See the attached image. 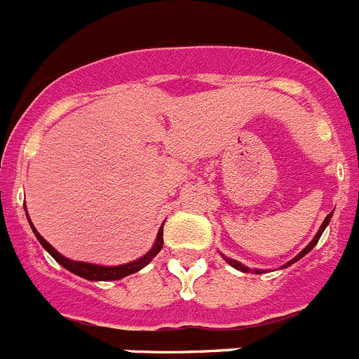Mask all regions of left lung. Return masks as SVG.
I'll return each mask as SVG.
<instances>
[{"mask_svg": "<svg viewBox=\"0 0 359 359\" xmlns=\"http://www.w3.org/2000/svg\"><path fill=\"white\" fill-rule=\"evenodd\" d=\"M330 217H332V212H330L329 216H327L325 219H323V223H321V226H320V231H318V232H316V236H314V238H312L311 243H309L307 247H305V249H303L302 252L298 254V256H296V258H292V259H290V262L285 263V265H283V267H281V269H287V267H290V265H292V263L299 262V259H302L303 256H305V254H309V252H311L312 249H314V247H316V243H318V241H320L321 234H323V231H325L327 225H329V223H330ZM219 254H222V252H219ZM222 258L225 259V262L229 263V265H231V267H234L236 271H241V272H254V274H263V272H267V271H262V269H250V267H247V265H243V263H240V262H236V259L226 258L225 254H222Z\"/></svg>", "mask_w": 359, "mask_h": 359, "instance_id": "8db88e82", "label": "left lung"}]
</instances>
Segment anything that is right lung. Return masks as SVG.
Returning <instances> with one entry per match:
<instances>
[{"instance_id": "right-lung-1", "label": "right lung", "mask_w": 359, "mask_h": 359, "mask_svg": "<svg viewBox=\"0 0 359 359\" xmlns=\"http://www.w3.org/2000/svg\"><path fill=\"white\" fill-rule=\"evenodd\" d=\"M25 212H27V209H25ZM27 219H29L30 229H32L34 236L38 238V241L41 243L43 249L47 250L52 258L60 263L61 267H65L67 271H70L72 274L79 276V278H85V280H88V281H116V280H121V278H125V276L134 274V272L142 271L143 267H147V265H149V263L156 258V254L163 249V225H161V226H159L158 236H156L154 245H152V249H150L149 252L145 254V256L134 259V262L125 263V265H114V267H107V265H96V263H87V262H74V259L65 258L63 254L57 252V250L54 249V247H52V245L48 243V241L45 240V238H43V236L39 234L38 231H36V226H34L32 222H30L29 214H27Z\"/></svg>"}]
</instances>
